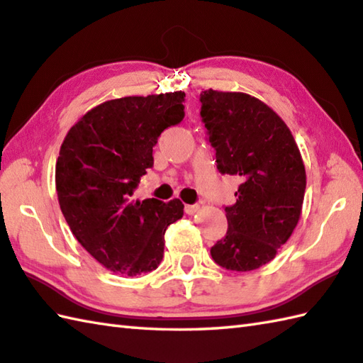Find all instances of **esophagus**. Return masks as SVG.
<instances>
[{
    "label": "esophagus",
    "instance_id": "esophagus-1",
    "mask_svg": "<svg viewBox=\"0 0 363 363\" xmlns=\"http://www.w3.org/2000/svg\"><path fill=\"white\" fill-rule=\"evenodd\" d=\"M186 214H189V216H194L195 212H198L200 211V204H186Z\"/></svg>",
    "mask_w": 363,
    "mask_h": 363
}]
</instances>
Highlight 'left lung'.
Wrapping results in <instances>:
<instances>
[{
  "instance_id": "left-lung-1",
  "label": "left lung",
  "mask_w": 363,
  "mask_h": 363,
  "mask_svg": "<svg viewBox=\"0 0 363 363\" xmlns=\"http://www.w3.org/2000/svg\"><path fill=\"white\" fill-rule=\"evenodd\" d=\"M201 121L217 169L240 177L236 203L225 206L228 231L211 257L228 271L267 264L301 218L307 176L299 147L281 118L244 92L200 94Z\"/></svg>"
}]
</instances>
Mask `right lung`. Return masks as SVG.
<instances>
[{
    "label": "right lung",
    "instance_id": "1",
    "mask_svg": "<svg viewBox=\"0 0 363 363\" xmlns=\"http://www.w3.org/2000/svg\"><path fill=\"white\" fill-rule=\"evenodd\" d=\"M182 91L132 96L89 110L64 138L56 191L64 218L92 258L115 274L157 269L167 228L184 214L179 200H133L154 165L160 133L184 119Z\"/></svg>",
    "mask_w": 363,
    "mask_h": 363
}]
</instances>
